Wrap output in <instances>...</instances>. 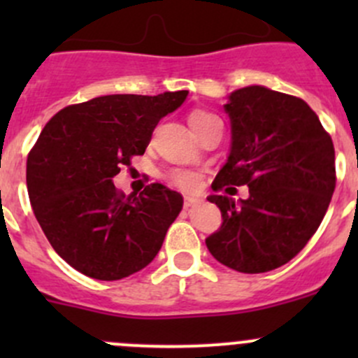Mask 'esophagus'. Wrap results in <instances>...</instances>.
Returning <instances> with one entry per match:
<instances>
[{"instance_id": "esophagus-1", "label": "esophagus", "mask_w": 358, "mask_h": 358, "mask_svg": "<svg viewBox=\"0 0 358 358\" xmlns=\"http://www.w3.org/2000/svg\"><path fill=\"white\" fill-rule=\"evenodd\" d=\"M197 202H199V199H197V197L185 196V201H183V206H185V208H190V206H196Z\"/></svg>"}]
</instances>
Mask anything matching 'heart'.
<instances>
[{
	"label": "heart",
	"instance_id": "1",
	"mask_svg": "<svg viewBox=\"0 0 358 358\" xmlns=\"http://www.w3.org/2000/svg\"><path fill=\"white\" fill-rule=\"evenodd\" d=\"M215 119L218 117H216L215 114H211V112L194 110L192 114H190L189 122L190 126H192L194 131L199 133L208 122L215 121ZM169 180H171L175 185H178L180 189L189 190V192H194V190H197L201 187V175L197 171H194V169H173V171L169 173Z\"/></svg>",
	"mask_w": 358,
	"mask_h": 358
}]
</instances>
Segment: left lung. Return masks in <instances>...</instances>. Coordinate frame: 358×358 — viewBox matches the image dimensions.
Wrapping results in <instances>:
<instances>
[{
    "label": "left lung",
    "mask_w": 358,
    "mask_h": 358,
    "mask_svg": "<svg viewBox=\"0 0 358 358\" xmlns=\"http://www.w3.org/2000/svg\"><path fill=\"white\" fill-rule=\"evenodd\" d=\"M232 142L213 189L248 185V199L213 194L222 227L206 239L222 265L263 273L286 265L319 229L336 187L334 145L305 100L259 85L223 106Z\"/></svg>",
    "instance_id": "left-lung-1"
}]
</instances>
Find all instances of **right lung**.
<instances>
[{"label":"right lung","instance_id":"right-lung-1","mask_svg":"<svg viewBox=\"0 0 358 358\" xmlns=\"http://www.w3.org/2000/svg\"><path fill=\"white\" fill-rule=\"evenodd\" d=\"M187 95L96 96L57 112L43 128L27 157L29 199L46 239L72 268L119 280L156 258L183 197L162 183L124 196L112 178L145 152L157 122Z\"/></svg>","mask_w":358,"mask_h":358}]
</instances>
